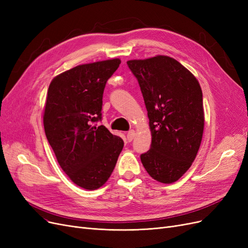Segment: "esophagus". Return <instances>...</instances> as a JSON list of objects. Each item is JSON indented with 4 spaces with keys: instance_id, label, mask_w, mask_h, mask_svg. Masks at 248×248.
I'll use <instances>...</instances> for the list:
<instances>
[{
    "instance_id": "34e87169",
    "label": "esophagus",
    "mask_w": 248,
    "mask_h": 248,
    "mask_svg": "<svg viewBox=\"0 0 248 248\" xmlns=\"http://www.w3.org/2000/svg\"><path fill=\"white\" fill-rule=\"evenodd\" d=\"M134 136H135L134 130H129V131H128V133H127V140L128 141H132L133 139H134Z\"/></svg>"
}]
</instances>
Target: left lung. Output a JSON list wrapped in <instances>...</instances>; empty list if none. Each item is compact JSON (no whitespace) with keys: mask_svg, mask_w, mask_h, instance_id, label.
Segmentation results:
<instances>
[{"mask_svg":"<svg viewBox=\"0 0 248 248\" xmlns=\"http://www.w3.org/2000/svg\"><path fill=\"white\" fill-rule=\"evenodd\" d=\"M127 65L140 84L152 131L151 149L140 155L141 163L156 181L174 183L191 167L202 140L200 85L168 56L129 61Z\"/></svg>","mask_w":248,"mask_h":248,"instance_id":"8db88e82","label":"left lung"}]
</instances>
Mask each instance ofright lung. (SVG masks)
Masks as SVG:
<instances>
[{"instance_id":"right-lung-1","label":"right lung","mask_w":248,"mask_h":248,"mask_svg":"<svg viewBox=\"0 0 248 248\" xmlns=\"http://www.w3.org/2000/svg\"><path fill=\"white\" fill-rule=\"evenodd\" d=\"M120 63L116 58L78 65L55 77L48 88L46 138L63 171L86 190L108 181L124 146L121 138L97 126L107 81Z\"/></svg>"}]
</instances>
